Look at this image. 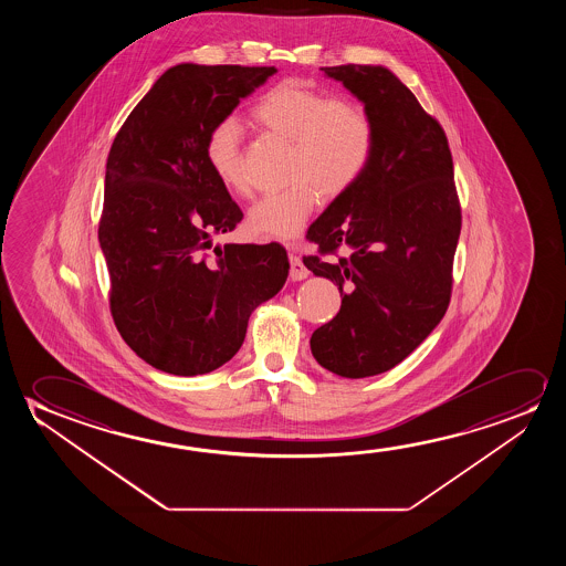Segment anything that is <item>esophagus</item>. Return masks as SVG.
I'll use <instances>...</instances> for the list:
<instances>
[{"label": "esophagus", "instance_id": "esophagus-1", "mask_svg": "<svg viewBox=\"0 0 566 566\" xmlns=\"http://www.w3.org/2000/svg\"><path fill=\"white\" fill-rule=\"evenodd\" d=\"M290 276H292V280H303L310 276V271L303 264L302 256L294 255V253L290 255Z\"/></svg>", "mask_w": 566, "mask_h": 566}]
</instances>
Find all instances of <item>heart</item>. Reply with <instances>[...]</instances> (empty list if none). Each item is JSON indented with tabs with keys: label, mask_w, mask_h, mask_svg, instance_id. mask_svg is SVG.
I'll return each mask as SVG.
<instances>
[{
	"label": "heart",
	"mask_w": 566,
	"mask_h": 566,
	"mask_svg": "<svg viewBox=\"0 0 566 566\" xmlns=\"http://www.w3.org/2000/svg\"><path fill=\"white\" fill-rule=\"evenodd\" d=\"M256 124L292 143V186L263 197L248 214V232L266 241L294 240L321 195L336 199L361 179L375 153L377 129L364 104L287 78L272 86L251 109ZM205 160L220 186L245 197L249 184L243 133L238 119L220 117L205 135Z\"/></svg>",
	"instance_id": "heart-1"
}]
</instances>
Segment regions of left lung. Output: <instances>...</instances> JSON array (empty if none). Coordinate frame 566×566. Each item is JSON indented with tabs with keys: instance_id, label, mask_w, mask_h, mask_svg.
Wrapping results in <instances>:
<instances>
[{
	"instance_id": "obj_1",
	"label": "left lung",
	"mask_w": 566,
	"mask_h": 566,
	"mask_svg": "<svg viewBox=\"0 0 566 566\" xmlns=\"http://www.w3.org/2000/svg\"><path fill=\"white\" fill-rule=\"evenodd\" d=\"M323 71L364 102L377 143L361 179L307 232L318 253L303 263L342 297L311 352L328 371L364 379L400 364L444 317L462 210L449 139L410 88L380 65ZM340 247L350 255L333 262Z\"/></svg>"
}]
</instances>
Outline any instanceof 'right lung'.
<instances>
[{
	"label": "right lung",
	"instance_id": "right-lung-1",
	"mask_svg": "<svg viewBox=\"0 0 566 566\" xmlns=\"http://www.w3.org/2000/svg\"><path fill=\"white\" fill-rule=\"evenodd\" d=\"M274 67L181 63L133 108L109 148L98 240L109 311L125 344L181 377L241 348L249 315L287 279L280 243L210 249L243 212L205 160V135Z\"/></svg>",
	"mask_w": 566,
	"mask_h": 566
}]
</instances>
